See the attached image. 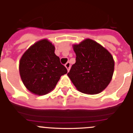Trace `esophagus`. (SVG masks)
Segmentation results:
<instances>
[{"mask_svg":"<svg viewBox=\"0 0 133 133\" xmlns=\"http://www.w3.org/2000/svg\"><path fill=\"white\" fill-rule=\"evenodd\" d=\"M65 67L66 68V69H67L68 71H69V70H70V63H69V62H67V63H66V64H65Z\"/></svg>","mask_w":133,"mask_h":133,"instance_id":"34e87169","label":"esophagus"}]
</instances>
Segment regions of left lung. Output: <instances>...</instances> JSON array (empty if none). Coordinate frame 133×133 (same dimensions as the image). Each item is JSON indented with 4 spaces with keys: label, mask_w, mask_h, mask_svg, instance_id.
I'll return each mask as SVG.
<instances>
[{
    "label": "left lung",
    "mask_w": 133,
    "mask_h": 133,
    "mask_svg": "<svg viewBox=\"0 0 133 133\" xmlns=\"http://www.w3.org/2000/svg\"><path fill=\"white\" fill-rule=\"evenodd\" d=\"M76 63L67 75L78 90L88 94H97L111 82L115 63L108 50L94 40L86 39L73 45Z\"/></svg>",
    "instance_id": "obj_1"
}]
</instances>
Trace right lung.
Segmentation results:
<instances>
[{"mask_svg":"<svg viewBox=\"0 0 133 133\" xmlns=\"http://www.w3.org/2000/svg\"><path fill=\"white\" fill-rule=\"evenodd\" d=\"M20 77L26 88L39 96L53 90L67 69L55 54V46L47 39L34 43L19 61Z\"/></svg>","mask_w":133,"mask_h":133,"instance_id":"add662e5","label":"right lung"}]
</instances>
